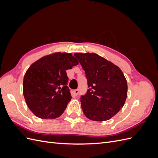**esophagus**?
<instances>
[{
  "instance_id": "obj_1",
  "label": "esophagus",
  "mask_w": 158,
  "mask_h": 158,
  "mask_svg": "<svg viewBox=\"0 0 158 158\" xmlns=\"http://www.w3.org/2000/svg\"><path fill=\"white\" fill-rule=\"evenodd\" d=\"M73 94L74 95H78V94H79V89H74V91H73Z\"/></svg>"
}]
</instances>
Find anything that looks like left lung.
<instances>
[{
  "instance_id": "1",
  "label": "left lung",
  "mask_w": 158,
  "mask_h": 158,
  "mask_svg": "<svg viewBox=\"0 0 158 158\" xmlns=\"http://www.w3.org/2000/svg\"><path fill=\"white\" fill-rule=\"evenodd\" d=\"M85 71L88 89L81 106L90 120H109L120 111L127 97V82L117 66L95 53H76Z\"/></svg>"
}]
</instances>
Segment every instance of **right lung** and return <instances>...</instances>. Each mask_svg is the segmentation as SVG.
<instances>
[{"mask_svg":"<svg viewBox=\"0 0 158 158\" xmlns=\"http://www.w3.org/2000/svg\"><path fill=\"white\" fill-rule=\"evenodd\" d=\"M78 64L70 53L56 52L33 63L23 78V94L27 107L37 117L56 118L72 98L66 70Z\"/></svg>","mask_w":158,"mask_h":158,"instance_id":"obj_1","label":"right lung"}]
</instances>
